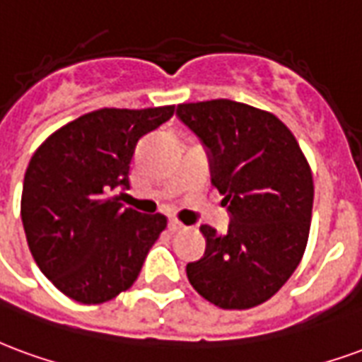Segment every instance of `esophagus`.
<instances>
[{
  "instance_id": "obj_1",
  "label": "esophagus",
  "mask_w": 362,
  "mask_h": 362,
  "mask_svg": "<svg viewBox=\"0 0 362 362\" xmlns=\"http://www.w3.org/2000/svg\"><path fill=\"white\" fill-rule=\"evenodd\" d=\"M181 229H185L183 223H181L179 220H175V218H171V220H170V231H173V233H175V231H181Z\"/></svg>"
}]
</instances>
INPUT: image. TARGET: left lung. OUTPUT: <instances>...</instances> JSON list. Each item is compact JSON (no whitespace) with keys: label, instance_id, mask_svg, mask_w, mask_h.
Wrapping results in <instances>:
<instances>
[{"label":"left lung","instance_id":"left-lung-1","mask_svg":"<svg viewBox=\"0 0 362 362\" xmlns=\"http://www.w3.org/2000/svg\"><path fill=\"white\" fill-rule=\"evenodd\" d=\"M177 117L206 152L210 181L229 212L223 235L200 228L206 250L187 264V278L216 307H257L303 258L315 199L310 168L291 131L252 105L223 98L181 104Z\"/></svg>","mask_w":362,"mask_h":362}]
</instances>
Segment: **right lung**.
Instances as JSON below:
<instances>
[{"label":"right lung","mask_w":362,"mask_h":362,"mask_svg":"<svg viewBox=\"0 0 362 362\" xmlns=\"http://www.w3.org/2000/svg\"><path fill=\"white\" fill-rule=\"evenodd\" d=\"M175 105L104 107L55 131L26 168L21 218L28 249L71 299L98 305L133 286L168 220L123 208L136 142Z\"/></svg>","instance_id":"right-lung-1"}]
</instances>
